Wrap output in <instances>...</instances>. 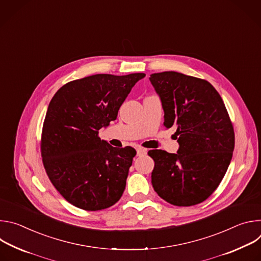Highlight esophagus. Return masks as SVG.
Instances as JSON below:
<instances>
[{
	"label": "esophagus",
	"mask_w": 261,
	"mask_h": 261,
	"mask_svg": "<svg viewBox=\"0 0 261 261\" xmlns=\"http://www.w3.org/2000/svg\"><path fill=\"white\" fill-rule=\"evenodd\" d=\"M136 152H137V156H144L145 154H146V150H145V148H143V147H137L136 148Z\"/></svg>",
	"instance_id": "esophagus-1"
}]
</instances>
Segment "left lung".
Here are the masks:
<instances>
[{
  "label": "left lung",
  "mask_w": 261,
  "mask_h": 261,
  "mask_svg": "<svg viewBox=\"0 0 261 261\" xmlns=\"http://www.w3.org/2000/svg\"><path fill=\"white\" fill-rule=\"evenodd\" d=\"M150 81L164 109V126L174 127L176 154L151 150L157 194L177 206L207 199L224 177L234 150V130L221 96L205 80L174 71L154 73Z\"/></svg>",
  "instance_id": "obj_1"
}]
</instances>
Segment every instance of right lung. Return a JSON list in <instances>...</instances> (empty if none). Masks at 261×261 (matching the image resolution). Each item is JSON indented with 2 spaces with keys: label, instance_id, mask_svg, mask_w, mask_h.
I'll list each match as a JSON object with an SVG mask.
<instances>
[{
  "label": "right lung",
  "instance_id": "add662e5",
  "mask_svg": "<svg viewBox=\"0 0 261 261\" xmlns=\"http://www.w3.org/2000/svg\"><path fill=\"white\" fill-rule=\"evenodd\" d=\"M144 76L95 74L64 85L53 97L41 134L42 162L55 188L76 207L100 211L122 197L136 151L111 146L98 134Z\"/></svg>",
  "mask_w": 261,
  "mask_h": 261
}]
</instances>
